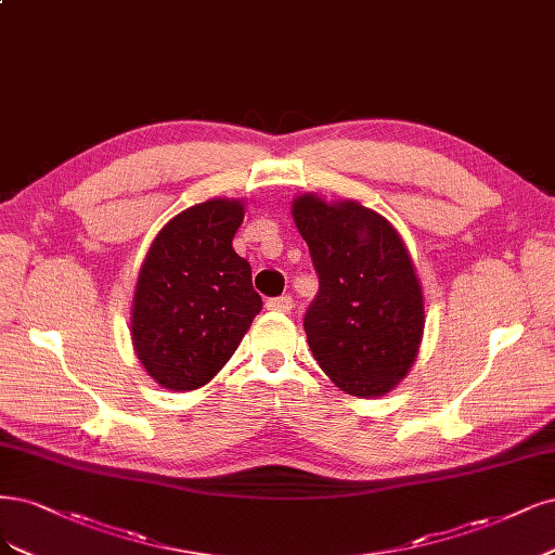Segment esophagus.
I'll return each mask as SVG.
<instances>
[{
	"instance_id": "34e87169",
	"label": "esophagus",
	"mask_w": 555,
	"mask_h": 555,
	"mask_svg": "<svg viewBox=\"0 0 555 555\" xmlns=\"http://www.w3.org/2000/svg\"><path fill=\"white\" fill-rule=\"evenodd\" d=\"M292 305H294V300L289 296H278V298L266 300V308L273 312H289Z\"/></svg>"
}]
</instances>
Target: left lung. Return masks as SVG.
I'll list each match as a JSON object with an SVG mask.
<instances>
[{
	"instance_id": "1",
	"label": "left lung",
	"mask_w": 555,
	"mask_h": 555,
	"mask_svg": "<svg viewBox=\"0 0 555 555\" xmlns=\"http://www.w3.org/2000/svg\"><path fill=\"white\" fill-rule=\"evenodd\" d=\"M294 220L319 292L302 326L314 360L353 397H380L411 370L425 328L423 292L395 227L356 202L302 195Z\"/></svg>"
}]
</instances>
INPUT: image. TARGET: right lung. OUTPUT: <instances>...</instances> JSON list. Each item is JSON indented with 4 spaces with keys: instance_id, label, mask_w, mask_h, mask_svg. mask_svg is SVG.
<instances>
[{
    "instance_id": "right-lung-1",
    "label": "right lung",
    "mask_w": 555,
    "mask_h": 555,
    "mask_svg": "<svg viewBox=\"0 0 555 555\" xmlns=\"http://www.w3.org/2000/svg\"><path fill=\"white\" fill-rule=\"evenodd\" d=\"M238 202L211 199L171 218L151 243L132 300V344L169 390L208 384L261 310L253 269L232 247Z\"/></svg>"
}]
</instances>
